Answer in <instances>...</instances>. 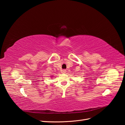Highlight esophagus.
Returning a JSON list of instances; mask_svg holds the SVG:
<instances>
[{"mask_svg":"<svg viewBox=\"0 0 125 125\" xmlns=\"http://www.w3.org/2000/svg\"><path fill=\"white\" fill-rule=\"evenodd\" d=\"M62 72V73H66V69H63Z\"/></svg>","mask_w":125,"mask_h":125,"instance_id":"obj_1","label":"esophagus"}]
</instances>
